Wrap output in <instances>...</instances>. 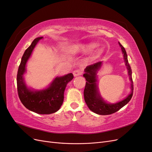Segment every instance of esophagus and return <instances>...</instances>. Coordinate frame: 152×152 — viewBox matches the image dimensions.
I'll list each match as a JSON object with an SVG mask.
<instances>
[{"instance_id": "obj_1", "label": "esophagus", "mask_w": 152, "mask_h": 152, "mask_svg": "<svg viewBox=\"0 0 152 152\" xmlns=\"http://www.w3.org/2000/svg\"><path fill=\"white\" fill-rule=\"evenodd\" d=\"M82 73H83V72H82V69H76V70L73 71V75L75 77H77L79 75H81L82 74Z\"/></svg>"}]
</instances>
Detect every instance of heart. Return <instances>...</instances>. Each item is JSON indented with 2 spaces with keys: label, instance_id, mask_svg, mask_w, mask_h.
I'll use <instances>...</instances> for the list:
<instances>
[{
  "label": "heart",
  "instance_id": "1",
  "mask_svg": "<svg viewBox=\"0 0 152 152\" xmlns=\"http://www.w3.org/2000/svg\"><path fill=\"white\" fill-rule=\"evenodd\" d=\"M97 45H98L97 44L91 43V44H87V45H82L80 49L82 52H88V51H90V50H91L92 49H93L97 47Z\"/></svg>",
  "mask_w": 152,
  "mask_h": 152
}]
</instances>
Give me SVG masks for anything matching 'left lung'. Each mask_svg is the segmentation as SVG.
I'll return each mask as SVG.
<instances>
[{
  "mask_svg": "<svg viewBox=\"0 0 152 152\" xmlns=\"http://www.w3.org/2000/svg\"><path fill=\"white\" fill-rule=\"evenodd\" d=\"M119 45L121 47L122 53L124 54V59L125 63L128 69L129 75V79L131 82V93L127 97L124 99L121 102H118L115 104H108L107 103L103 100V99L100 97V96L98 92V87L96 86V72L102 65V61H99L92 64L89 66H87L85 69L86 73L84 74V77L86 78L87 80L86 83V86L84 91V96L85 102L87 105L88 108L93 111V112L102 115H110L118 111L119 110L122 108L124 106H125L132 98L133 94V82L132 79V70L131 66L128 62L127 55L125 49L123 47V45L120 43Z\"/></svg>",
  "mask_w": 152,
  "mask_h": 152,
  "instance_id": "1",
  "label": "left lung"
}]
</instances>
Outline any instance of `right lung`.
Masks as SVG:
<instances>
[{"instance_id": "1", "label": "right lung", "mask_w": 152, "mask_h": 152, "mask_svg": "<svg viewBox=\"0 0 152 152\" xmlns=\"http://www.w3.org/2000/svg\"><path fill=\"white\" fill-rule=\"evenodd\" d=\"M42 39L38 37L34 39L23 55L17 74V90L21 102L27 109L39 114H50L60 108L66 86L73 79V75L68 73L65 76L56 77L49 87L45 90L31 91L27 88L23 77L26 63L35 45Z\"/></svg>"}]
</instances>
